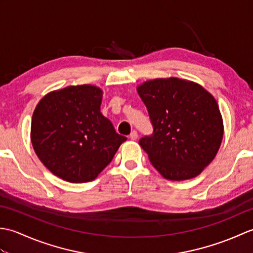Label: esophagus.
Masks as SVG:
<instances>
[{
	"label": "esophagus",
	"mask_w": 253,
	"mask_h": 253,
	"mask_svg": "<svg viewBox=\"0 0 253 253\" xmlns=\"http://www.w3.org/2000/svg\"><path fill=\"white\" fill-rule=\"evenodd\" d=\"M129 138L131 139V140H136V139L138 138V132H137L136 130H132V131H131V133H130Z\"/></svg>",
	"instance_id": "1"
}]
</instances>
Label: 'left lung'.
Listing matches in <instances>:
<instances>
[{"mask_svg": "<svg viewBox=\"0 0 253 253\" xmlns=\"http://www.w3.org/2000/svg\"><path fill=\"white\" fill-rule=\"evenodd\" d=\"M153 132L139 144L169 180L198 176L212 162L223 139L215 99L201 85L179 78L154 79L137 88Z\"/></svg>", "mask_w": 253, "mask_h": 253, "instance_id": "1", "label": "left lung"}]
</instances>
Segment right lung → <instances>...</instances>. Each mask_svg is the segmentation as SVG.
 <instances>
[{
  "instance_id": "add662e5",
  "label": "right lung",
  "mask_w": 253,
  "mask_h": 253,
  "mask_svg": "<svg viewBox=\"0 0 253 253\" xmlns=\"http://www.w3.org/2000/svg\"><path fill=\"white\" fill-rule=\"evenodd\" d=\"M101 102L100 88L83 84L54 91L38 103L32 147L55 176L69 182L93 180L127 140L102 115Z\"/></svg>"
}]
</instances>
